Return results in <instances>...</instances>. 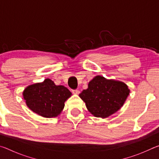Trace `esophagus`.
<instances>
[{
	"instance_id": "1",
	"label": "esophagus",
	"mask_w": 159,
	"mask_h": 159,
	"mask_svg": "<svg viewBox=\"0 0 159 159\" xmlns=\"http://www.w3.org/2000/svg\"><path fill=\"white\" fill-rule=\"evenodd\" d=\"M72 93H73L74 94H76L77 95V94H79L80 91L77 89H75V90H72Z\"/></svg>"
}]
</instances>
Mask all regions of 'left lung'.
<instances>
[{
	"mask_svg": "<svg viewBox=\"0 0 159 159\" xmlns=\"http://www.w3.org/2000/svg\"><path fill=\"white\" fill-rule=\"evenodd\" d=\"M130 93L128 85L114 80L97 76L88 83L79 97L96 117L107 118L120 109Z\"/></svg>",
	"mask_w": 159,
	"mask_h": 159,
	"instance_id": "1",
	"label": "left lung"
}]
</instances>
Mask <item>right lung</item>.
Wrapping results in <instances>:
<instances>
[{
    "instance_id": "obj_1",
    "label": "right lung",
    "mask_w": 159,
    "mask_h": 159,
    "mask_svg": "<svg viewBox=\"0 0 159 159\" xmlns=\"http://www.w3.org/2000/svg\"><path fill=\"white\" fill-rule=\"evenodd\" d=\"M71 93L63 85H56L52 80L29 85L24 90L26 104L31 111L45 118L56 117L64 107Z\"/></svg>"
}]
</instances>
